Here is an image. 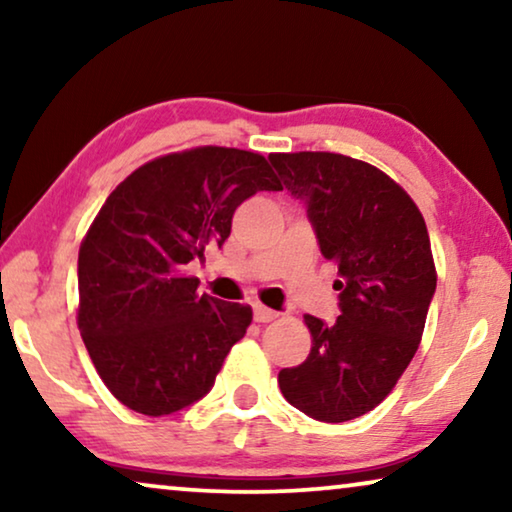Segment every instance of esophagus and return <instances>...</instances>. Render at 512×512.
<instances>
[{
  "instance_id": "34e87169",
  "label": "esophagus",
  "mask_w": 512,
  "mask_h": 512,
  "mask_svg": "<svg viewBox=\"0 0 512 512\" xmlns=\"http://www.w3.org/2000/svg\"><path fill=\"white\" fill-rule=\"evenodd\" d=\"M279 317V312L270 310V307H265L261 303L254 305V319L258 321V324H270V321H275Z\"/></svg>"
}]
</instances>
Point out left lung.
Listing matches in <instances>:
<instances>
[{
  "label": "left lung",
  "mask_w": 512,
  "mask_h": 512,
  "mask_svg": "<svg viewBox=\"0 0 512 512\" xmlns=\"http://www.w3.org/2000/svg\"><path fill=\"white\" fill-rule=\"evenodd\" d=\"M284 188L307 209L321 256L340 279V317L305 314L310 356L279 370L293 408L338 424L380 405L422 340L436 293L431 242L410 195L377 167L326 151L272 153Z\"/></svg>",
  "instance_id": "1"
}]
</instances>
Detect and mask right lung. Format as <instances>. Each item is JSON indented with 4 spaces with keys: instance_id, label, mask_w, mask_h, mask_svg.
<instances>
[{
    "instance_id": "add662e5",
    "label": "right lung",
    "mask_w": 512,
    "mask_h": 512,
    "mask_svg": "<svg viewBox=\"0 0 512 512\" xmlns=\"http://www.w3.org/2000/svg\"><path fill=\"white\" fill-rule=\"evenodd\" d=\"M282 191L258 153L200 146L156 158L116 186L79 249V331L123 405L172 415L214 387L251 307L198 293L188 275L228 240L235 209Z\"/></svg>"
}]
</instances>
